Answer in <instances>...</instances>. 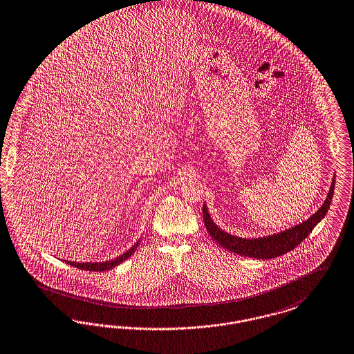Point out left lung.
<instances>
[{"label": "left lung", "mask_w": 354, "mask_h": 354, "mask_svg": "<svg viewBox=\"0 0 354 354\" xmlns=\"http://www.w3.org/2000/svg\"><path fill=\"white\" fill-rule=\"evenodd\" d=\"M335 182L336 180L333 176L329 192L326 195L323 205L313 213L311 217H308L306 221L294 225L290 229H286L283 232H279V233H274V234L263 236V237H253V239H246V237H239V236L230 234L225 230H223L213 221L205 203H204V208H203V218H204L205 227L209 232L211 237L220 246H223L225 250H229L236 254L243 255V257L257 258V259H271V258L286 254L290 250L295 249L297 245L311 233L312 229L324 218V216L329 209L332 198H333Z\"/></svg>", "instance_id": "left-lung-1"}]
</instances>
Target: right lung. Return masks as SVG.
Returning <instances> with one entry per match:
<instances>
[{
  "label": "right lung",
  "instance_id": "add662e5",
  "mask_svg": "<svg viewBox=\"0 0 354 354\" xmlns=\"http://www.w3.org/2000/svg\"><path fill=\"white\" fill-rule=\"evenodd\" d=\"M140 242L141 241H137L125 253L115 257L113 259H109V261H102V262H72V261H64L63 259V262L71 265L73 268H77V269L88 270V271H106V270L113 269L115 266H118L120 263H122L124 261H127V258L136 252Z\"/></svg>",
  "mask_w": 354,
  "mask_h": 354
}]
</instances>
